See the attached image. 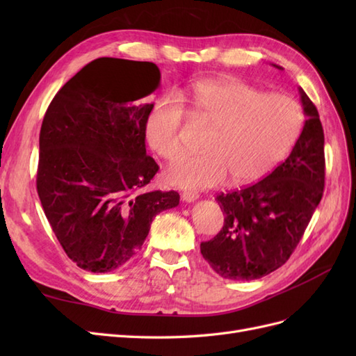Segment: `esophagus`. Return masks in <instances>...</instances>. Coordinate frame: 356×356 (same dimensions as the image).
I'll use <instances>...</instances> for the list:
<instances>
[{
    "label": "esophagus",
    "instance_id": "esophagus-1",
    "mask_svg": "<svg viewBox=\"0 0 356 356\" xmlns=\"http://www.w3.org/2000/svg\"><path fill=\"white\" fill-rule=\"evenodd\" d=\"M181 199H182V202L191 203V202H195V200L199 199V195H197V193H195V191H184L181 195Z\"/></svg>",
    "mask_w": 356,
    "mask_h": 356
}]
</instances>
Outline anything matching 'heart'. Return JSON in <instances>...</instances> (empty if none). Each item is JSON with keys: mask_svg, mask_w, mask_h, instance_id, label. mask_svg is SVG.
<instances>
[{"mask_svg": "<svg viewBox=\"0 0 356 356\" xmlns=\"http://www.w3.org/2000/svg\"><path fill=\"white\" fill-rule=\"evenodd\" d=\"M184 102L212 127L203 152L181 156L166 170L170 184L182 188L215 187L227 178L242 186L263 178L289 152L305 122L300 104L286 95L264 93L233 77L199 80L179 96H160L149 110L147 141L168 160L184 149Z\"/></svg>", "mask_w": 356, "mask_h": 356, "instance_id": "1", "label": "heart"}]
</instances>
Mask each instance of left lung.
<instances>
[{"instance_id":"1","label":"left lung","mask_w":356,"mask_h":356,"mask_svg":"<svg viewBox=\"0 0 356 356\" xmlns=\"http://www.w3.org/2000/svg\"><path fill=\"white\" fill-rule=\"evenodd\" d=\"M298 93L307 120L286 160L255 184L217 196L224 225L200 252L221 277L252 281L285 264L322 199L324 129L315 104Z\"/></svg>"}]
</instances>
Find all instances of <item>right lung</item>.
<instances>
[{"instance_id":"add662e5","label":"right lung","mask_w":356,"mask_h":356,"mask_svg":"<svg viewBox=\"0 0 356 356\" xmlns=\"http://www.w3.org/2000/svg\"><path fill=\"white\" fill-rule=\"evenodd\" d=\"M160 83L153 62L99 58L51 99L40 131L37 191L63 251L83 270L113 272L141 250L153 218L179 203L149 191L159 166L145 124Z\"/></svg>"}]
</instances>
